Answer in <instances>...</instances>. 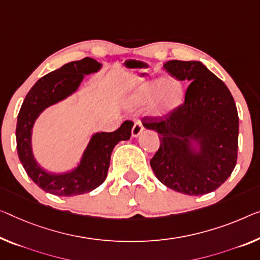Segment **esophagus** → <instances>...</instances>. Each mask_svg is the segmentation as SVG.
Returning <instances> with one entry per match:
<instances>
[{
  "label": "esophagus",
  "mask_w": 260,
  "mask_h": 260,
  "mask_svg": "<svg viewBox=\"0 0 260 260\" xmlns=\"http://www.w3.org/2000/svg\"><path fill=\"white\" fill-rule=\"evenodd\" d=\"M143 130H144V126L142 124V122L141 121H136L134 123L133 129H131V135H133V137H138V136L142 134Z\"/></svg>",
  "instance_id": "34e87169"
}]
</instances>
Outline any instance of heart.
Listing matches in <instances>:
<instances>
[{
	"label": "heart",
	"mask_w": 260,
	"mask_h": 260,
	"mask_svg": "<svg viewBox=\"0 0 260 260\" xmlns=\"http://www.w3.org/2000/svg\"><path fill=\"white\" fill-rule=\"evenodd\" d=\"M151 100V114L153 116H165L182 103L181 83L167 78H157L143 82L135 90L134 101L137 105H144Z\"/></svg>",
	"instance_id": "heart-1"
}]
</instances>
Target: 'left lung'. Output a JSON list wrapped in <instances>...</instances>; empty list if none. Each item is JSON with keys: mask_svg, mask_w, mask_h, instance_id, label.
Segmentation results:
<instances>
[{"mask_svg": "<svg viewBox=\"0 0 260 260\" xmlns=\"http://www.w3.org/2000/svg\"><path fill=\"white\" fill-rule=\"evenodd\" d=\"M171 75L190 82L185 102L164 117H144L159 134L160 146L150 160L166 187L187 195L218 188L236 166L238 114L225 83L200 61L170 60Z\"/></svg>", "mask_w": 260, "mask_h": 260, "instance_id": "obj_1", "label": "left lung"}]
</instances>
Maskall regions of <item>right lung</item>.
<instances>
[{"mask_svg": "<svg viewBox=\"0 0 260 260\" xmlns=\"http://www.w3.org/2000/svg\"><path fill=\"white\" fill-rule=\"evenodd\" d=\"M101 67L102 63L88 57L65 63L39 79L24 99L16 126L18 158L31 180L47 193L74 197L95 189L106 180L114 147L130 138L134 125L131 121L123 122L114 133L94 134L78 166L66 173H52L36 160L31 141L36 119L46 108L75 93L85 75L96 73Z\"/></svg>", "mask_w": 260, "mask_h": 260, "instance_id": "obj_1", "label": "right lung"}]
</instances>
